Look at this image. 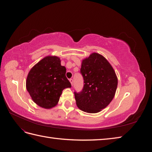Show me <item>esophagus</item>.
I'll list each match as a JSON object with an SVG mask.
<instances>
[{
    "instance_id": "1",
    "label": "esophagus",
    "mask_w": 152,
    "mask_h": 152,
    "mask_svg": "<svg viewBox=\"0 0 152 152\" xmlns=\"http://www.w3.org/2000/svg\"><path fill=\"white\" fill-rule=\"evenodd\" d=\"M69 80H70V83H71V84L72 85V84H73V79H69Z\"/></svg>"
}]
</instances>
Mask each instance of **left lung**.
Instances as JSON below:
<instances>
[{
  "label": "left lung",
  "mask_w": 152,
  "mask_h": 152,
  "mask_svg": "<svg viewBox=\"0 0 152 152\" xmlns=\"http://www.w3.org/2000/svg\"><path fill=\"white\" fill-rule=\"evenodd\" d=\"M80 73L84 87L74 92L78 108L87 113H98L114 98L118 80L113 68L102 55L94 53L82 60Z\"/></svg>",
  "instance_id": "obj_1"
}]
</instances>
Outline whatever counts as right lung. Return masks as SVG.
<instances>
[{"label": "right lung", "mask_w": 152, "mask_h": 152, "mask_svg": "<svg viewBox=\"0 0 152 152\" xmlns=\"http://www.w3.org/2000/svg\"><path fill=\"white\" fill-rule=\"evenodd\" d=\"M66 72L57 56L45 57L32 67L26 78V87L37 104L49 109L58 104L63 90L72 86Z\"/></svg>", "instance_id": "1"}]
</instances>
